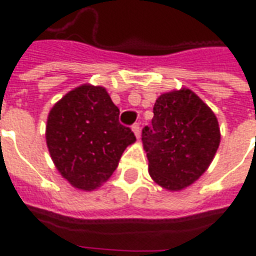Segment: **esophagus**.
Segmentation results:
<instances>
[{"label":"esophagus","mask_w":256,"mask_h":256,"mask_svg":"<svg viewBox=\"0 0 256 256\" xmlns=\"http://www.w3.org/2000/svg\"><path fill=\"white\" fill-rule=\"evenodd\" d=\"M132 130H133L134 136H136L137 138H140V136H141V128H140L138 123H136V124H133V126H132Z\"/></svg>","instance_id":"34e87169"}]
</instances>
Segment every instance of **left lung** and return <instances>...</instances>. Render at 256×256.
<instances>
[{"label": "left lung", "instance_id": "obj_1", "mask_svg": "<svg viewBox=\"0 0 256 256\" xmlns=\"http://www.w3.org/2000/svg\"><path fill=\"white\" fill-rule=\"evenodd\" d=\"M220 142L218 119L190 89L156 98L152 126L142 130L150 178L166 190H182L202 177Z\"/></svg>", "mask_w": 256, "mask_h": 256}]
</instances>
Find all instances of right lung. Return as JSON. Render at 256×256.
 Segmentation results:
<instances>
[{
    "instance_id": "obj_1",
    "label": "right lung",
    "mask_w": 256,
    "mask_h": 256,
    "mask_svg": "<svg viewBox=\"0 0 256 256\" xmlns=\"http://www.w3.org/2000/svg\"><path fill=\"white\" fill-rule=\"evenodd\" d=\"M46 145L60 176L79 190L90 192L116 170L123 150L136 141L119 123V108L106 88L84 84L52 106Z\"/></svg>"
}]
</instances>
